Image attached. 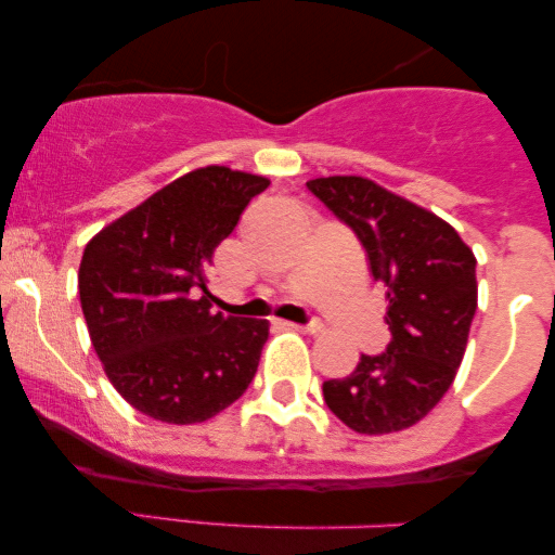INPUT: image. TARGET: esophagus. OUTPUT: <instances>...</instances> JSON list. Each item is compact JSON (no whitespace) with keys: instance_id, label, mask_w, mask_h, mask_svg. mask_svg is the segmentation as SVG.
<instances>
[{"instance_id":"34e87169","label":"esophagus","mask_w":555,"mask_h":555,"mask_svg":"<svg viewBox=\"0 0 555 555\" xmlns=\"http://www.w3.org/2000/svg\"><path fill=\"white\" fill-rule=\"evenodd\" d=\"M284 326H289V328H295V331H302V334H318V331L323 328L318 318H313V321H308V323H289V321H284Z\"/></svg>"}]
</instances>
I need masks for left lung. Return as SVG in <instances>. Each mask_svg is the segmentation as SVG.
<instances>
[{
    "label": "left lung",
    "mask_w": 555,
    "mask_h": 555,
    "mask_svg": "<svg viewBox=\"0 0 555 555\" xmlns=\"http://www.w3.org/2000/svg\"><path fill=\"white\" fill-rule=\"evenodd\" d=\"M308 190L365 247L386 289V352L323 380L347 428L384 436L420 423L454 384L477 310V260L454 227L365 177H321Z\"/></svg>",
    "instance_id": "left-lung-1"
}]
</instances>
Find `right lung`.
Segmentation results:
<instances>
[{
    "label": "right lung",
    "instance_id": "right-lung-1",
    "mask_svg": "<svg viewBox=\"0 0 555 555\" xmlns=\"http://www.w3.org/2000/svg\"><path fill=\"white\" fill-rule=\"evenodd\" d=\"M266 188L245 171L195 169L86 245L78 289L88 334L112 386L143 415L203 423L256 378L269 321L214 313L206 269Z\"/></svg>",
    "mask_w": 555,
    "mask_h": 555
}]
</instances>
